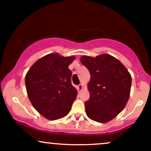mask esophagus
Here are the masks:
<instances>
[{"mask_svg":"<svg viewBox=\"0 0 151 151\" xmlns=\"http://www.w3.org/2000/svg\"><path fill=\"white\" fill-rule=\"evenodd\" d=\"M83 88H84V86H83V84H79V86H77V90H78V91H79V92H81V90L83 89Z\"/></svg>","mask_w":151,"mask_h":151,"instance_id":"34e87169","label":"esophagus"}]
</instances>
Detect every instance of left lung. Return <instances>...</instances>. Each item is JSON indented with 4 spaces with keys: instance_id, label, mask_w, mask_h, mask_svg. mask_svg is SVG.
I'll use <instances>...</instances> for the list:
<instances>
[{
    "instance_id": "obj_1",
    "label": "left lung",
    "mask_w": 151,
    "mask_h": 151,
    "mask_svg": "<svg viewBox=\"0 0 151 151\" xmlns=\"http://www.w3.org/2000/svg\"><path fill=\"white\" fill-rule=\"evenodd\" d=\"M80 61L89 71V99L85 102L87 116L99 123L116 117L125 108L131 93V75L121 62L109 54L96 58L83 55Z\"/></svg>"
}]
</instances>
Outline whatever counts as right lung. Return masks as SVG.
<instances>
[{"label": "right lung", "mask_w": 151, "mask_h": 151, "mask_svg": "<svg viewBox=\"0 0 151 151\" xmlns=\"http://www.w3.org/2000/svg\"><path fill=\"white\" fill-rule=\"evenodd\" d=\"M75 56L64 57L50 53L37 60L25 75L27 96L40 114L54 121L70 111L77 91L71 84L69 65Z\"/></svg>", "instance_id": "1"}]
</instances>
